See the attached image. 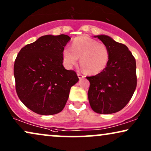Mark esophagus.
I'll return each instance as SVG.
<instances>
[{
	"label": "esophagus",
	"instance_id": "obj_1",
	"mask_svg": "<svg viewBox=\"0 0 151 151\" xmlns=\"http://www.w3.org/2000/svg\"><path fill=\"white\" fill-rule=\"evenodd\" d=\"M77 76H78V77H79V79H82V78L85 77L84 75H83V74L79 73V72H78V73H77Z\"/></svg>",
	"mask_w": 151,
	"mask_h": 151
}]
</instances>
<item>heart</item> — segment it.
<instances>
[{
	"instance_id": "1",
	"label": "heart",
	"mask_w": 151,
	"mask_h": 151,
	"mask_svg": "<svg viewBox=\"0 0 151 151\" xmlns=\"http://www.w3.org/2000/svg\"><path fill=\"white\" fill-rule=\"evenodd\" d=\"M62 56L65 65L68 68L75 65L81 58L80 64L84 72L98 74L106 68L110 52L104 44L87 36H79L74 38L72 47H65Z\"/></svg>"
}]
</instances>
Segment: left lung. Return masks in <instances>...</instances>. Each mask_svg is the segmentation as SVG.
Returning a JSON list of instances; mask_svg holds the SVG:
<instances>
[{
  "label": "left lung",
  "instance_id": "left-lung-1",
  "mask_svg": "<svg viewBox=\"0 0 151 151\" xmlns=\"http://www.w3.org/2000/svg\"><path fill=\"white\" fill-rule=\"evenodd\" d=\"M109 48V60L102 72L86 77L92 109L102 114L116 113L129 102L137 87L136 60L127 46L107 35L95 36Z\"/></svg>",
  "mask_w": 151,
  "mask_h": 151
}]
</instances>
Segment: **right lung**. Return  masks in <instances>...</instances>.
<instances>
[{
	"label": "right lung",
	"instance_id": "right-lung-1",
	"mask_svg": "<svg viewBox=\"0 0 151 151\" xmlns=\"http://www.w3.org/2000/svg\"><path fill=\"white\" fill-rule=\"evenodd\" d=\"M66 35H44L21 49L14 65L15 88L26 107L41 115L63 109L70 88L79 81L74 70L63 65Z\"/></svg>",
	"mask_w": 151,
	"mask_h": 151
}]
</instances>
